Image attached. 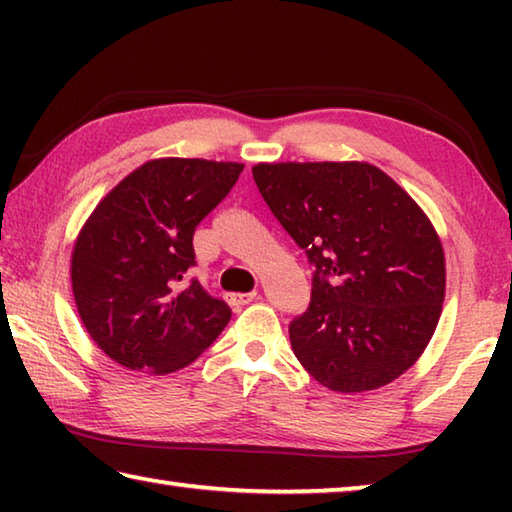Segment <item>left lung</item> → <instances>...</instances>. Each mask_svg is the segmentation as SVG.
Returning a JSON list of instances; mask_svg holds the SVG:
<instances>
[{
	"instance_id": "1",
	"label": "left lung",
	"mask_w": 512,
	"mask_h": 512,
	"mask_svg": "<svg viewBox=\"0 0 512 512\" xmlns=\"http://www.w3.org/2000/svg\"><path fill=\"white\" fill-rule=\"evenodd\" d=\"M241 164L162 158L101 198L72 250V291L92 341L119 366L169 375L194 363L232 311L189 277L194 230Z\"/></svg>"
}]
</instances>
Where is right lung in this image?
I'll return each mask as SVG.
<instances>
[{"mask_svg":"<svg viewBox=\"0 0 512 512\" xmlns=\"http://www.w3.org/2000/svg\"><path fill=\"white\" fill-rule=\"evenodd\" d=\"M275 219L314 264L291 348L318 384L363 393L404 375L436 332L443 244L418 203L366 162L257 164Z\"/></svg>","mask_w":512,"mask_h":512,"instance_id":"add662e5","label":"right lung"}]
</instances>
